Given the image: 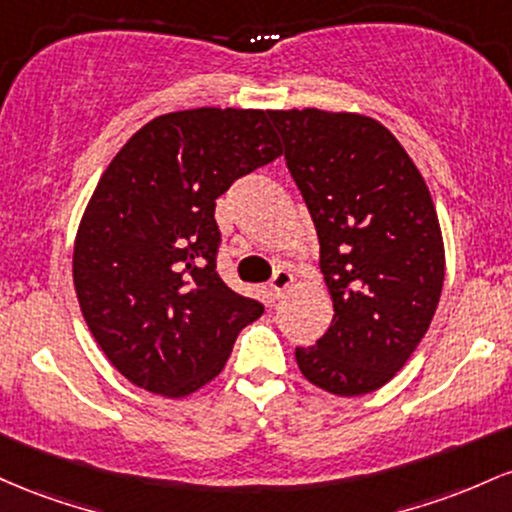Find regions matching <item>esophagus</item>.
Masks as SVG:
<instances>
[{
	"instance_id": "esophagus-1",
	"label": "esophagus",
	"mask_w": 512,
	"mask_h": 512,
	"mask_svg": "<svg viewBox=\"0 0 512 512\" xmlns=\"http://www.w3.org/2000/svg\"><path fill=\"white\" fill-rule=\"evenodd\" d=\"M290 285H292V273L287 271V268H278V271H275L273 278H271V290H273V295L280 297Z\"/></svg>"
}]
</instances>
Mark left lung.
I'll return each instance as SVG.
<instances>
[{"label": "left lung", "mask_w": 512, "mask_h": 512, "mask_svg": "<svg viewBox=\"0 0 512 512\" xmlns=\"http://www.w3.org/2000/svg\"><path fill=\"white\" fill-rule=\"evenodd\" d=\"M319 237L333 300L329 331L295 348L302 375L338 396L387 384L438 309L445 249L438 212L399 140L358 113L268 111Z\"/></svg>", "instance_id": "8db88e82"}]
</instances>
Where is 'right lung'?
I'll use <instances>...</instances> for the list:
<instances>
[{
    "mask_svg": "<svg viewBox=\"0 0 512 512\" xmlns=\"http://www.w3.org/2000/svg\"><path fill=\"white\" fill-rule=\"evenodd\" d=\"M280 152L266 111L191 108L149 120L103 171L74 239V290L132 384L193 394L263 314L217 273L215 200Z\"/></svg>",
    "mask_w": 512,
    "mask_h": 512,
    "instance_id": "add662e5",
    "label": "right lung"
}]
</instances>
